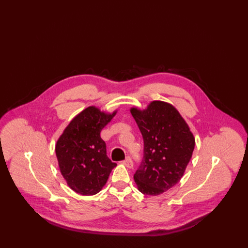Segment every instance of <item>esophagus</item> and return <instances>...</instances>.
I'll use <instances>...</instances> for the list:
<instances>
[{
    "label": "esophagus",
    "instance_id": "obj_1",
    "mask_svg": "<svg viewBox=\"0 0 248 248\" xmlns=\"http://www.w3.org/2000/svg\"><path fill=\"white\" fill-rule=\"evenodd\" d=\"M125 167H127V168H132L133 167V163H132V161H131V159L129 158V157H127L124 161H123L122 162Z\"/></svg>",
    "mask_w": 248,
    "mask_h": 248
}]
</instances>
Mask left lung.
Listing matches in <instances>:
<instances>
[{"instance_id":"8db88e82","label":"left lung","mask_w":248,"mask_h":248,"mask_svg":"<svg viewBox=\"0 0 248 248\" xmlns=\"http://www.w3.org/2000/svg\"><path fill=\"white\" fill-rule=\"evenodd\" d=\"M144 141V156L133 175L137 189L156 196L178 184L195 146V138L186 120L173 106L152 101L145 109L131 107Z\"/></svg>"}]
</instances>
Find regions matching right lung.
Segmentation results:
<instances>
[{
	"instance_id": "obj_1",
	"label": "right lung",
	"mask_w": 248,
	"mask_h": 248,
	"mask_svg": "<svg viewBox=\"0 0 248 248\" xmlns=\"http://www.w3.org/2000/svg\"><path fill=\"white\" fill-rule=\"evenodd\" d=\"M112 113L89 106L78 114L59 137L55 151L66 185L81 195H94L107 183L117 166L107 156L100 132L115 117Z\"/></svg>"
}]
</instances>
